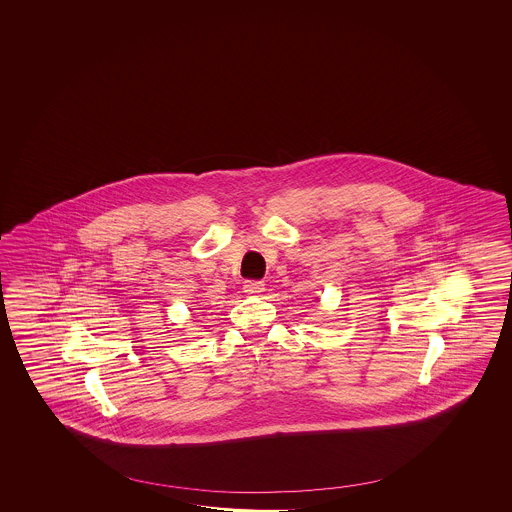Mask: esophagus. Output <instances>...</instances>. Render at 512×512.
<instances>
[{
    "label": "esophagus",
    "instance_id": "34e87169",
    "mask_svg": "<svg viewBox=\"0 0 512 512\" xmlns=\"http://www.w3.org/2000/svg\"><path fill=\"white\" fill-rule=\"evenodd\" d=\"M243 289H245L247 294H260L265 289V283L260 282V280H247L245 285H243Z\"/></svg>",
    "mask_w": 512,
    "mask_h": 512
}]
</instances>
